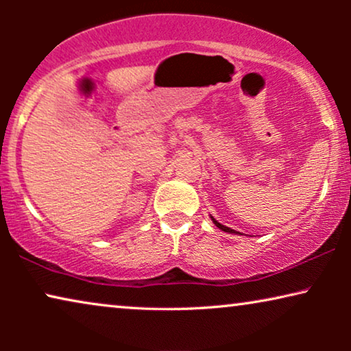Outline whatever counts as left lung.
Returning a JSON list of instances; mask_svg holds the SVG:
<instances>
[{
  "label": "left lung",
  "instance_id": "obj_1",
  "mask_svg": "<svg viewBox=\"0 0 351 351\" xmlns=\"http://www.w3.org/2000/svg\"><path fill=\"white\" fill-rule=\"evenodd\" d=\"M210 220H213V222H214V225H215V227H217V228H220V230H222V232H225V233H232V234H243V233H239V232H237V230H232V228L225 227V225H222V223H220V222H217V220H215V219L213 217V215H210Z\"/></svg>",
  "mask_w": 351,
  "mask_h": 351
}]
</instances>
